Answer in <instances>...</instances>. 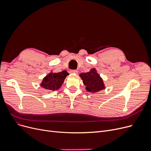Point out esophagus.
<instances>
[{"label": "esophagus", "instance_id": "1", "mask_svg": "<svg viewBox=\"0 0 151 151\" xmlns=\"http://www.w3.org/2000/svg\"><path fill=\"white\" fill-rule=\"evenodd\" d=\"M70 73L71 74H77L78 73V71L75 70H71L70 71Z\"/></svg>", "mask_w": 151, "mask_h": 151}]
</instances>
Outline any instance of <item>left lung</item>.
I'll use <instances>...</instances> for the list:
<instances>
[{"label":"left lung","mask_w":151,"mask_h":151,"mask_svg":"<svg viewBox=\"0 0 151 151\" xmlns=\"http://www.w3.org/2000/svg\"><path fill=\"white\" fill-rule=\"evenodd\" d=\"M80 76L86 86V89L89 92L96 93L105 89L103 80L95 68H93L87 73H81Z\"/></svg>","instance_id":"obj_1"}]
</instances>
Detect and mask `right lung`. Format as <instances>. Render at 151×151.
<instances>
[{
    "label": "right lung",
    "mask_w": 151,
    "mask_h": 151,
    "mask_svg": "<svg viewBox=\"0 0 151 151\" xmlns=\"http://www.w3.org/2000/svg\"><path fill=\"white\" fill-rule=\"evenodd\" d=\"M68 75L67 71H62L59 73H50L44 78L41 86L50 91L57 90L61 87L65 78Z\"/></svg>",
    "instance_id": "right-lung-1"
}]
</instances>
